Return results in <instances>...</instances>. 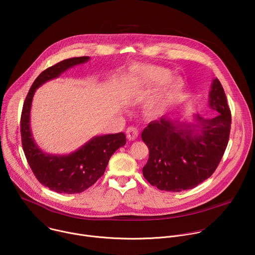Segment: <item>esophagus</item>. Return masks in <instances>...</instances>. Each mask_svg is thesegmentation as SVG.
Segmentation results:
<instances>
[{
	"label": "esophagus",
	"instance_id": "34e87169",
	"mask_svg": "<svg viewBox=\"0 0 255 255\" xmlns=\"http://www.w3.org/2000/svg\"><path fill=\"white\" fill-rule=\"evenodd\" d=\"M126 135L129 140H135L138 137V130L133 126H130L127 128Z\"/></svg>",
	"mask_w": 255,
	"mask_h": 255
}]
</instances>
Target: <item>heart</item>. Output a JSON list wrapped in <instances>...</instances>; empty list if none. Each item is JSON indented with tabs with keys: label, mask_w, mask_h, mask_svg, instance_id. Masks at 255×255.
Segmentation results:
<instances>
[{
	"label": "heart",
	"mask_w": 255,
	"mask_h": 255,
	"mask_svg": "<svg viewBox=\"0 0 255 255\" xmlns=\"http://www.w3.org/2000/svg\"><path fill=\"white\" fill-rule=\"evenodd\" d=\"M130 75L132 79L141 87L149 88L151 86L164 85L157 91L153 98L149 102V110L154 113H160L164 111L180 95L184 90V82L179 78L170 77V71L158 66L150 64H138L131 68ZM168 82H166V81Z\"/></svg>",
	"instance_id": "1"
}]
</instances>
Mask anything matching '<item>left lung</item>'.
I'll use <instances>...</instances> for the list:
<instances>
[{
	"label": "left lung",
	"instance_id": "obj_1",
	"mask_svg": "<svg viewBox=\"0 0 255 255\" xmlns=\"http://www.w3.org/2000/svg\"><path fill=\"white\" fill-rule=\"evenodd\" d=\"M210 109L218 113L211 119L194 115L191 122L161 117L141 133L149 149L143 175L160 191L181 192L209 178L227 147L231 113L224 89L217 78L209 93Z\"/></svg>",
	"mask_w": 255,
	"mask_h": 255
}]
</instances>
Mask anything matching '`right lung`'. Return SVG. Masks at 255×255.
<instances>
[{
	"mask_svg": "<svg viewBox=\"0 0 255 255\" xmlns=\"http://www.w3.org/2000/svg\"><path fill=\"white\" fill-rule=\"evenodd\" d=\"M89 60V56L72 57L42 71L32 84L23 105L21 136L25 156L40 183L56 193L78 194L89 189L104 174L112 154L126 144V136L122 132L98 135L74 152L50 154L44 152L33 138L30 112L36 90L46 82L58 78L68 68Z\"/></svg>",
	"mask_w": 255,
	"mask_h": 255,
	"instance_id": "right-lung-1",
	"label": "right lung"
}]
</instances>
